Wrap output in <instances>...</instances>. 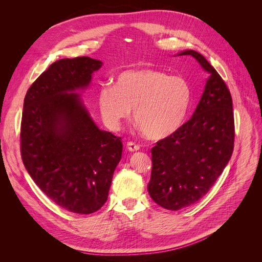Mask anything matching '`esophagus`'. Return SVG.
I'll use <instances>...</instances> for the list:
<instances>
[{
  "instance_id": "obj_1",
  "label": "esophagus",
  "mask_w": 262,
  "mask_h": 262,
  "mask_svg": "<svg viewBox=\"0 0 262 262\" xmlns=\"http://www.w3.org/2000/svg\"><path fill=\"white\" fill-rule=\"evenodd\" d=\"M126 147H128L130 152H136V150L140 149V145L134 143V142H128V143H126Z\"/></svg>"
}]
</instances>
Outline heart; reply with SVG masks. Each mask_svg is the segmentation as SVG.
Here are the masks:
<instances>
[{"instance_id": "heart-1", "label": "heart", "mask_w": 262, "mask_h": 262, "mask_svg": "<svg viewBox=\"0 0 262 262\" xmlns=\"http://www.w3.org/2000/svg\"><path fill=\"white\" fill-rule=\"evenodd\" d=\"M98 108L109 129H120L134 108V121L144 136L162 140L177 132L189 114L191 86L186 78L156 69L128 70L98 92Z\"/></svg>"}]
</instances>
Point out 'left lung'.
I'll use <instances>...</instances> for the list:
<instances>
[{
    "label": "left lung",
    "instance_id": "8db88e82",
    "mask_svg": "<svg viewBox=\"0 0 262 262\" xmlns=\"http://www.w3.org/2000/svg\"><path fill=\"white\" fill-rule=\"evenodd\" d=\"M178 55H191L210 77L191 119L150 150L148 193L155 203L172 211L208 193L231 160L235 140L233 101L223 78L196 51Z\"/></svg>",
    "mask_w": 262,
    "mask_h": 262
}]
</instances>
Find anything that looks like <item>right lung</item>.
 Returning a JSON list of instances; mask_svg holds the SVG:
<instances>
[{"label": "right lung", "mask_w": 262, "mask_h": 262, "mask_svg": "<svg viewBox=\"0 0 262 262\" xmlns=\"http://www.w3.org/2000/svg\"><path fill=\"white\" fill-rule=\"evenodd\" d=\"M102 62L89 57L61 59L28 89L20 124L24 166L41 191L59 207L91 214L105 204L122 142L99 130L80 95Z\"/></svg>", "instance_id": "1"}]
</instances>
